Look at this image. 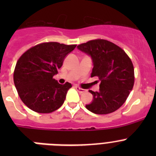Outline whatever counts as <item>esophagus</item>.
I'll list each match as a JSON object with an SVG mask.
<instances>
[{"label": "esophagus", "instance_id": "34e87169", "mask_svg": "<svg viewBox=\"0 0 156 156\" xmlns=\"http://www.w3.org/2000/svg\"><path fill=\"white\" fill-rule=\"evenodd\" d=\"M75 88L77 90H78V91L80 92V93H83V92H85L84 89H83V88L80 87H78V86H76Z\"/></svg>", "mask_w": 156, "mask_h": 156}]
</instances>
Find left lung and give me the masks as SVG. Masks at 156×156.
Returning <instances> with one entry per match:
<instances>
[{
    "label": "left lung",
    "mask_w": 156,
    "mask_h": 156,
    "mask_svg": "<svg viewBox=\"0 0 156 156\" xmlns=\"http://www.w3.org/2000/svg\"><path fill=\"white\" fill-rule=\"evenodd\" d=\"M77 48L91 56V77L98 76L101 82L98 92L89 90L94 99L86 108L98 115L116 111L124 104L134 84L131 59L122 48L106 40H92Z\"/></svg>",
    "instance_id": "left-lung-1"
}]
</instances>
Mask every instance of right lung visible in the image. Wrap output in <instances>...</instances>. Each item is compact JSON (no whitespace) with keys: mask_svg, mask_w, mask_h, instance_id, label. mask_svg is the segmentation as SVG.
Segmentation results:
<instances>
[{"mask_svg":"<svg viewBox=\"0 0 156 156\" xmlns=\"http://www.w3.org/2000/svg\"><path fill=\"white\" fill-rule=\"evenodd\" d=\"M76 44L45 42L20 56L14 70V83L23 102L38 113H50L64 103L71 83L59 84L53 78Z\"/></svg>","mask_w":156,"mask_h":156,"instance_id":"add662e5","label":"right lung"}]
</instances>
